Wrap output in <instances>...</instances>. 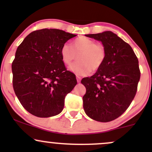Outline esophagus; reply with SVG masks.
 Wrapping results in <instances>:
<instances>
[{
    "mask_svg": "<svg viewBox=\"0 0 152 152\" xmlns=\"http://www.w3.org/2000/svg\"><path fill=\"white\" fill-rule=\"evenodd\" d=\"M81 78L79 76H76V80H77L78 83H79V82L81 81Z\"/></svg>",
    "mask_w": 152,
    "mask_h": 152,
    "instance_id": "1",
    "label": "esophagus"
}]
</instances>
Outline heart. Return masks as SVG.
<instances>
[{"instance_id": "b5f03b06", "label": "heart", "mask_w": 152, "mask_h": 152, "mask_svg": "<svg viewBox=\"0 0 152 152\" xmlns=\"http://www.w3.org/2000/svg\"><path fill=\"white\" fill-rule=\"evenodd\" d=\"M78 55V61L69 67V70L78 76H85L91 71H96L105 61V47L101 43H96L94 40L80 37L74 40L71 45L65 43L61 49V56L66 65H70Z\"/></svg>"}]
</instances>
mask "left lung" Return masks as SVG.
<instances>
[{"label":"left lung","mask_w":152,"mask_h":152,"mask_svg":"<svg viewBox=\"0 0 152 152\" xmlns=\"http://www.w3.org/2000/svg\"><path fill=\"white\" fill-rule=\"evenodd\" d=\"M86 36L101 41L106 56L95 74L81 80L86 88L83 109L95 121H113L128 109L135 96L140 79L139 61L130 45L111 31Z\"/></svg>","instance_id":"obj_1"}]
</instances>
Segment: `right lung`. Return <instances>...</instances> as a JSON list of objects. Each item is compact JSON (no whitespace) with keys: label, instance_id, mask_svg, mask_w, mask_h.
Wrapping results in <instances>:
<instances>
[{"label":"right lung","instance_id":"right-lung-1","mask_svg":"<svg viewBox=\"0 0 152 152\" xmlns=\"http://www.w3.org/2000/svg\"><path fill=\"white\" fill-rule=\"evenodd\" d=\"M76 35L44 28L28 35L17 48L12 63L13 86L26 111L38 117L60 114L66 96L77 83L66 70L61 47Z\"/></svg>","mask_w":152,"mask_h":152}]
</instances>
